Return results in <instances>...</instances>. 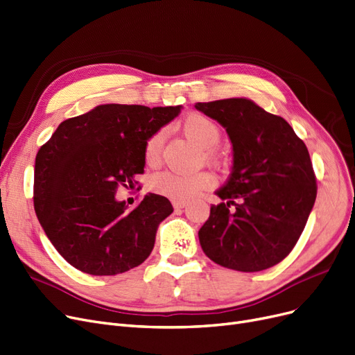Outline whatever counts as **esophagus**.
Listing matches in <instances>:
<instances>
[{
	"instance_id": "obj_1",
	"label": "esophagus",
	"mask_w": 355,
	"mask_h": 355,
	"mask_svg": "<svg viewBox=\"0 0 355 355\" xmlns=\"http://www.w3.org/2000/svg\"><path fill=\"white\" fill-rule=\"evenodd\" d=\"M189 205V202H186V200H174L173 202V206H174V209L175 210H181V209H184Z\"/></svg>"
}]
</instances>
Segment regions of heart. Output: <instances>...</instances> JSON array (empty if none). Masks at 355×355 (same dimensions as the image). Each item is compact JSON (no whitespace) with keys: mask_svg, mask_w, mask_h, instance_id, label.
Returning <instances> with one entry per match:
<instances>
[{"mask_svg":"<svg viewBox=\"0 0 355 355\" xmlns=\"http://www.w3.org/2000/svg\"><path fill=\"white\" fill-rule=\"evenodd\" d=\"M182 133L197 146L203 149H211L219 144L220 130L216 123L205 114L193 113L187 117H184L180 123ZM165 139V132L157 130L152 133L144 148L145 162L150 166H155L161 159V150ZM214 184V177L207 171L191 173V174H181L166 171L150 182V189L153 193L159 196L168 197L171 200H189L196 197L198 193L211 187Z\"/></svg>","mask_w":355,"mask_h":355,"instance_id":"obj_1","label":"heart"}]
</instances>
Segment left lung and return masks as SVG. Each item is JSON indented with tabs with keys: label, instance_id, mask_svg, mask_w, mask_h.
Wrapping results in <instances>:
<instances>
[{
	"label": "left lung",
	"instance_id": "8db88e82",
	"mask_svg": "<svg viewBox=\"0 0 355 355\" xmlns=\"http://www.w3.org/2000/svg\"><path fill=\"white\" fill-rule=\"evenodd\" d=\"M196 109L218 120L234 146L232 173L216 191L225 202L210 207L198 230L205 254L243 272L282 263L316 200V175L304 142L283 117L251 100L197 103Z\"/></svg>",
	"mask_w": 355,
	"mask_h": 355
}]
</instances>
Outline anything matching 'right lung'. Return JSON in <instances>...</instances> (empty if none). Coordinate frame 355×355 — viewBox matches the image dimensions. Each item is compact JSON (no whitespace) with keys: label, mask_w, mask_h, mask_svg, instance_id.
<instances>
[{"label":"right lung","mask_w":355,"mask_h":355,"mask_svg":"<svg viewBox=\"0 0 355 355\" xmlns=\"http://www.w3.org/2000/svg\"><path fill=\"white\" fill-rule=\"evenodd\" d=\"M181 107L103 104L60 123L40 146L33 205L49 241L68 263L91 275H116L141 266L158 225L173 213L164 196L148 193L135 209L117 202L119 187L144 174L148 137Z\"/></svg>","instance_id":"add662e5"}]
</instances>
